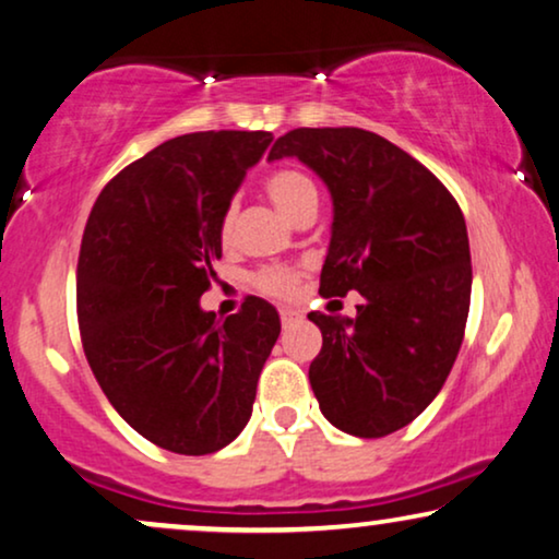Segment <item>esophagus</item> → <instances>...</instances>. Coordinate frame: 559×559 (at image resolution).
<instances>
[{
  "label": "esophagus",
  "mask_w": 559,
  "mask_h": 559,
  "mask_svg": "<svg viewBox=\"0 0 559 559\" xmlns=\"http://www.w3.org/2000/svg\"><path fill=\"white\" fill-rule=\"evenodd\" d=\"M302 316H300V310H295V308H282L280 310V320H282V325H293V323H297V320H300Z\"/></svg>",
  "instance_id": "34e87169"
}]
</instances>
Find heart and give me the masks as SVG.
<instances>
[{
    "mask_svg": "<svg viewBox=\"0 0 559 559\" xmlns=\"http://www.w3.org/2000/svg\"><path fill=\"white\" fill-rule=\"evenodd\" d=\"M264 190L274 201V205L293 221H300L302 216H308V213L318 211V186L312 182L310 175L295 170V167H282V170L266 175ZM221 239H231V213H226L224 221H221ZM297 282H300V272H297L295 266L280 264L262 266V270H257L254 277H251V285H254L259 293L270 297H289L295 293Z\"/></svg>",
    "mask_w": 559,
    "mask_h": 559,
    "instance_id": "heart-1",
    "label": "heart"
}]
</instances>
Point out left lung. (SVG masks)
I'll return each instance as SVG.
<instances>
[{
	"mask_svg": "<svg viewBox=\"0 0 559 559\" xmlns=\"http://www.w3.org/2000/svg\"><path fill=\"white\" fill-rule=\"evenodd\" d=\"M282 157L333 198L320 293L364 297L356 318L308 316L323 333L310 386L338 430L384 438L423 415L461 350L473 280L463 211L423 163L366 129H293L266 159Z\"/></svg>",
	"mask_w": 559,
	"mask_h": 559,
	"instance_id": "left-lung-1",
	"label": "left lung"
}]
</instances>
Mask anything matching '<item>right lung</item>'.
Returning a JSON list of instances; mask_svg holds the SVG:
<instances>
[{"instance_id":"add662e5","label":"right lung","mask_w":559,"mask_h":559,"mask_svg":"<svg viewBox=\"0 0 559 559\" xmlns=\"http://www.w3.org/2000/svg\"><path fill=\"white\" fill-rule=\"evenodd\" d=\"M272 140L228 129L167 140L106 182L83 228V354L124 423L170 453H216L243 430L277 343L280 316L262 297L224 323L198 302L221 221Z\"/></svg>"}]
</instances>
